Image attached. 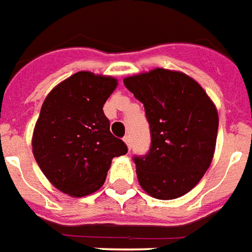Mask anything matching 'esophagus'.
<instances>
[{
    "instance_id": "1",
    "label": "esophagus",
    "mask_w": 252,
    "mask_h": 252,
    "mask_svg": "<svg viewBox=\"0 0 252 252\" xmlns=\"http://www.w3.org/2000/svg\"><path fill=\"white\" fill-rule=\"evenodd\" d=\"M123 141H125V144L127 145V149H130V148H131V141H130V135H126V137L123 138Z\"/></svg>"
}]
</instances>
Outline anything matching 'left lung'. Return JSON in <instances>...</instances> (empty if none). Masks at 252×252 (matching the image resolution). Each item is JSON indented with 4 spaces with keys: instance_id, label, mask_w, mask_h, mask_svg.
<instances>
[{
    "instance_id": "left-lung-1",
    "label": "left lung",
    "mask_w": 252,
    "mask_h": 252,
    "mask_svg": "<svg viewBox=\"0 0 252 252\" xmlns=\"http://www.w3.org/2000/svg\"><path fill=\"white\" fill-rule=\"evenodd\" d=\"M144 104L151 149L135 156L140 186L158 199H175L197 186L213 160L219 112L199 84L182 72L153 69L123 78Z\"/></svg>"
}]
</instances>
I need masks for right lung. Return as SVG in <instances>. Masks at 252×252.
<instances>
[{
    "instance_id": "obj_1",
    "label": "right lung",
    "mask_w": 252,
    "mask_h": 252,
    "mask_svg": "<svg viewBox=\"0 0 252 252\" xmlns=\"http://www.w3.org/2000/svg\"><path fill=\"white\" fill-rule=\"evenodd\" d=\"M117 85L111 76L77 72L51 89L42 104L32 153L50 183L70 197L99 190L112 158L127 153L103 112Z\"/></svg>"
}]
</instances>
